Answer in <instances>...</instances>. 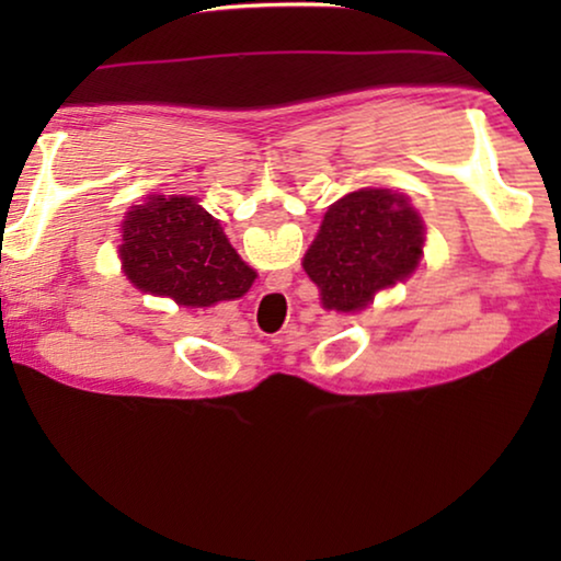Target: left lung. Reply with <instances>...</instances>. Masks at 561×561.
<instances>
[{
	"mask_svg": "<svg viewBox=\"0 0 561 561\" xmlns=\"http://www.w3.org/2000/svg\"><path fill=\"white\" fill-rule=\"evenodd\" d=\"M424 221L403 196L365 188L329 206L304 271L321 290L324 309L363 311L380 288L416 271Z\"/></svg>",
	"mask_w": 561,
	"mask_h": 561,
	"instance_id": "left-lung-1",
	"label": "left lung"
}]
</instances>
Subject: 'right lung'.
I'll use <instances>...</instances> for the list:
<instances>
[{
	"label": "right lung",
	"mask_w": 561,
	"mask_h": 561,
	"mask_svg": "<svg viewBox=\"0 0 561 561\" xmlns=\"http://www.w3.org/2000/svg\"><path fill=\"white\" fill-rule=\"evenodd\" d=\"M119 252L137 288L171 296L181 306L240 298L255 280L219 221L186 196H152L135 206L122 225Z\"/></svg>",
	"instance_id": "right-lung-1"
}]
</instances>
